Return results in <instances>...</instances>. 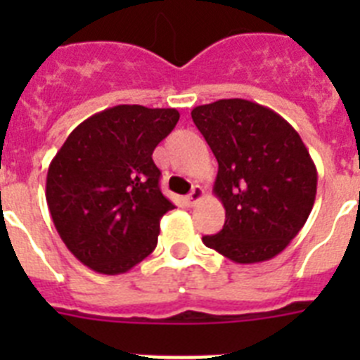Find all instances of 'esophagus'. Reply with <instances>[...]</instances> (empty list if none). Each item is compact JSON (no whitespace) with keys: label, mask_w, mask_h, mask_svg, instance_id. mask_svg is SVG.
<instances>
[{"label":"esophagus","mask_w":360,"mask_h":360,"mask_svg":"<svg viewBox=\"0 0 360 360\" xmlns=\"http://www.w3.org/2000/svg\"><path fill=\"white\" fill-rule=\"evenodd\" d=\"M202 198H203V189L200 186H195L189 195L186 196V202L189 203V205H195V203L198 202V200H202Z\"/></svg>","instance_id":"1"}]
</instances>
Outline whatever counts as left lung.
Returning <instances> with one entry per match:
<instances>
[{
  "instance_id": "left-lung-1",
  "label": "left lung",
  "mask_w": 360,
  "mask_h": 360,
  "mask_svg": "<svg viewBox=\"0 0 360 360\" xmlns=\"http://www.w3.org/2000/svg\"><path fill=\"white\" fill-rule=\"evenodd\" d=\"M193 122L218 160L212 191L225 207L205 247L234 263L272 259L310 216L317 169L299 133L270 108L245 98L196 106Z\"/></svg>"
}]
</instances>
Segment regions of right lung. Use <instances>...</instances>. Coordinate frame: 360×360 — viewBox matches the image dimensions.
<instances>
[{"label":"right lung","instance_id":"right-lung-1","mask_svg":"<svg viewBox=\"0 0 360 360\" xmlns=\"http://www.w3.org/2000/svg\"><path fill=\"white\" fill-rule=\"evenodd\" d=\"M178 119L174 108H108L79 124L50 162V214L82 265L124 274L155 250L160 218L174 205L151 155Z\"/></svg>","mask_w":360,"mask_h":360}]
</instances>
